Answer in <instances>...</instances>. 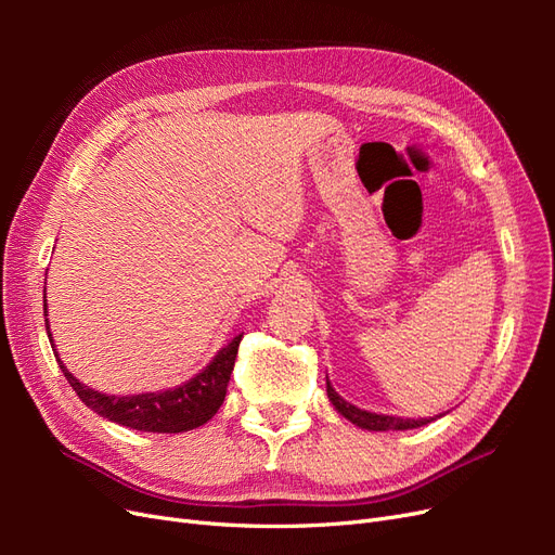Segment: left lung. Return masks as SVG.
Masks as SVG:
<instances>
[{"mask_svg":"<svg viewBox=\"0 0 555 555\" xmlns=\"http://www.w3.org/2000/svg\"><path fill=\"white\" fill-rule=\"evenodd\" d=\"M326 393H328V400L333 402L335 410H338L345 418H349L351 424H357L359 428H365V430H410V428H418V426H426L433 422V418H400V416L359 410L357 405H349L345 398H340L328 379H326Z\"/></svg>","mask_w":555,"mask_h":555,"instance_id":"1","label":"left lung"}]
</instances>
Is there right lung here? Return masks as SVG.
<instances>
[{"label":"right lung","instance_id":"right-lung-1","mask_svg":"<svg viewBox=\"0 0 555 555\" xmlns=\"http://www.w3.org/2000/svg\"><path fill=\"white\" fill-rule=\"evenodd\" d=\"M46 331L50 347H55L48 326V314ZM241 338L243 335H236L229 345L217 351V357L204 367V371L194 375L190 382H184L182 386H176V389L169 391L139 396H108L90 389V386L80 384L69 371H66V365L62 363L57 351H53L66 382L72 384V389L78 393V398L99 416L133 430L184 433L204 426L208 418H212L217 410H220L233 373V363H236Z\"/></svg>","mask_w":555,"mask_h":555}]
</instances>
